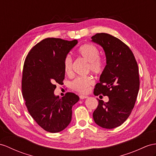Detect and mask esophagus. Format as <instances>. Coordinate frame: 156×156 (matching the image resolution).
<instances>
[{
  "label": "esophagus",
  "instance_id": "34e87169",
  "mask_svg": "<svg viewBox=\"0 0 156 156\" xmlns=\"http://www.w3.org/2000/svg\"><path fill=\"white\" fill-rule=\"evenodd\" d=\"M79 98H80V99H84V98H88V97H87V95H80L79 96Z\"/></svg>",
  "mask_w": 156,
  "mask_h": 156
}]
</instances>
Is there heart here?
<instances>
[{"mask_svg": "<svg viewBox=\"0 0 156 156\" xmlns=\"http://www.w3.org/2000/svg\"><path fill=\"white\" fill-rule=\"evenodd\" d=\"M79 55L89 62V69L94 74H101L104 69V63L99 58L98 49L93 44H86L81 45L78 49ZM73 60L69 55H67L63 60V69L66 74H69L72 71ZM94 81L89 76L77 77L71 82V88L79 93H85L89 90Z\"/></svg>", "mask_w": 156, "mask_h": 156, "instance_id": "1", "label": "heart"}]
</instances>
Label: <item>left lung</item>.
Returning <instances> with one entry per match:
<instances>
[{
    "instance_id": "8db88e82",
    "label": "left lung",
    "mask_w": 156,
    "mask_h": 156,
    "mask_svg": "<svg viewBox=\"0 0 156 156\" xmlns=\"http://www.w3.org/2000/svg\"><path fill=\"white\" fill-rule=\"evenodd\" d=\"M91 39L103 48L107 61L94 94L109 98L107 102L98 99L93 119L102 128H115L126 121L134 107L140 88L138 64L131 49L117 37L98 33Z\"/></svg>"
}]
</instances>
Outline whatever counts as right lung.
I'll use <instances>...</instances> for the list:
<instances>
[{"instance_id": "add662e5", "label": "right lung", "mask_w": 156, "mask_h": 156, "mask_svg": "<svg viewBox=\"0 0 156 156\" xmlns=\"http://www.w3.org/2000/svg\"><path fill=\"white\" fill-rule=\"evenodd\" d=\"M78 41L48 37L32 48L25 59L22 95L30 115L45 131L57 133L69 124L72 107L79 100L73 93L55 96V83L65 77L63 60Z\"/></svg>"}]
</instances>
